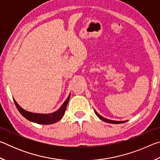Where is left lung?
Listing matches in <instances>:
<instances>
[{
	"instance_id": "1",
	"label": "left lung",
	"mask_w": 160,
	"mask_h": 160,
	"mask_svg": "<svg viewBox=\"0 0 160 160\" xmlns=\"http://www.w3.org/2000/svg\"><path fill=\"white\" fill-rule=\"evenodd\" d=\"M94 112H95L96 115L98 116V117L101 119V120L105 121V122H107V123H125L126 122V121H112V120H109V119H107V118H105L104 117H102V116H100L99 113H97V112L94 111Z\"/></svg>"
}]
</instances>
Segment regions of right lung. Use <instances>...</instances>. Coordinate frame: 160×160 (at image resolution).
Masks as SVG:
<instances>
[{"instance_id":"1","label":"right lung","mask_w":160,"mask_h":160,"mask_svg":"<svg viewBox=\"0 0 160 160\" xmlns=\"http://www.w3.org/2000/svg\"><path fill=\"white\" fill-rule=\"evenodd\" d=\"M70 94H69L68 97L67 99L65 101V102L62 104L60 109L58 111H56V112L48 113V114H41V113H31L27 111L24 110L23 109L19 106L18 103L15 102L14 99V102L16 107L18 109L19 112L24 117L28 119V120L32 121V122L39 123V124H44V125H48V124H51L57 122L59 120H61V118L63 117L65 112L66 110V107L68 103L69 99H70Z\"/></svg>"}]
</instances>
